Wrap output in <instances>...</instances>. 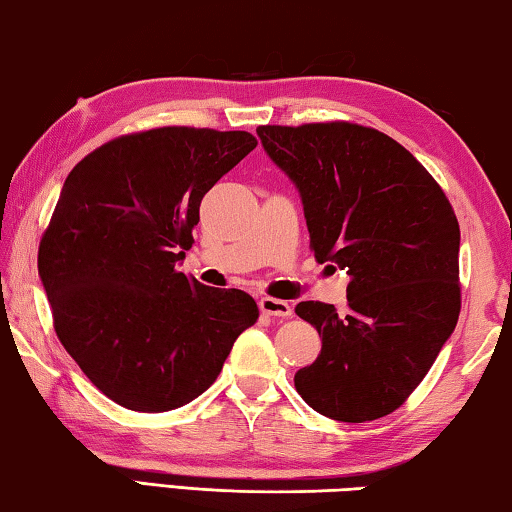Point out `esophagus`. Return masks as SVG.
Returning <instances> with one entry per match:
<instances>
[{"instance_id":"obj_1","label":"esophagus","mask_w":512,"mask_h":512,"mask_svg":"<svg viewBox=\"0 0 512 512\" xmlns=\"http://www.w3.org/2000/svg\"><path fill=\"white\" fill-rule=\"evenodd\" d=\"M259 309H262V314L266 316H280V318H287L291 316V305L287 300H277V298H262L259 300Z\"/></svg>"}]
</instances>
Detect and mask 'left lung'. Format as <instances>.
Instances as JSON below:
<instances>
[{
  "label": "left lung",
  "mask_w": 512,
  "mask_h": 512,
  "mask_svg": "<svg viewBox=\"0 0 512 512\" xmlns=\"http://www.w3.org/2000/svg\"><path fill=\"white\" fill-rule=\"evenodd\" d=\"M268 158L296 185L320 264L350 275L348 314L300 302L323 348L296 372L311 409L341 422L393 413L452 336L461 230L431 173L375 128L332 121L259 126Z\"/></svg>",
  "instance_id": "left-lung-1"
}]
</instances>
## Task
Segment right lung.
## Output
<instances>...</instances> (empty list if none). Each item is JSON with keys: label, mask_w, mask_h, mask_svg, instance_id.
<instances>
[{"label": "right lung", "mask_w": 512, "mask_h": 512, "mask_svg": "<svg viewBox=\"0 0 512 512\" xmlns=\"http://www.w3.org/2000/svg\"><path fill=\"white\" fill-rule=\"evenodd\" d=\"M255 146L246 131L164 126L117 137L69 171L38 273L60 343L119 406L162 413L192 402L255 325L248 293L176 268L203 196Z\"/></svg>", "instance_id": "right-lung-1"}]
</instances>
